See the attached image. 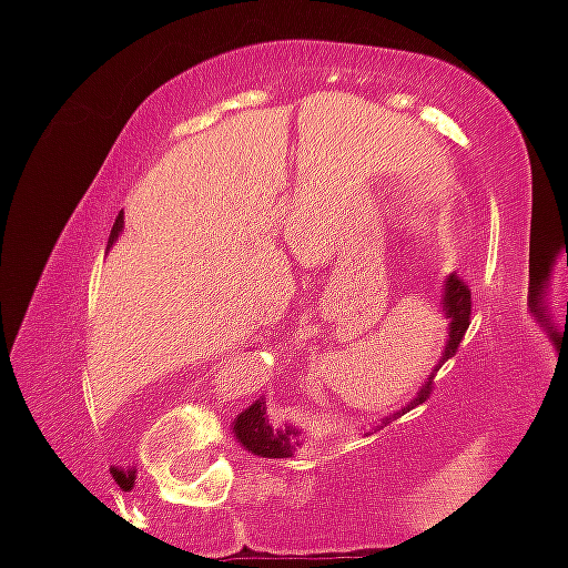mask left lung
<instances>
[{
    "mask_svg": "<svg viewBox=\"0 0 568 568\" xmlns=\"http://www.w3.org/2000/svg\"><path fill=\"white\" fill-rule=\"evenodd\" d=\"M440 312H443V317L448 321V338H446V349H443L440 363L435 366L433 374H429V379L422 384V389L416 393L414 400L406 403L400 410H395V414L384 416L382 419L384 425H387V422H393L395 416L406 414V410L419 406V403H425L429 393H433V379H435V374H438V368L448 361V357L456 355V349H459V342L465 338L467 328H470V312H473V293H470V285H467L465 280H459L456 275H448L446 283H443ZM232 433H234V438H237V443H243L247 452L256 454V456H266V459H285V456H291L293 452H296V446H302V443H298V429L293 425L272 427L270 416H266L264 397L262 400L251 403V406H247L243 414L234 419Z\"/></svg>",
    "mask_w": 568,
    "mask_h": 568,
    "instance_id": "8db88e82",
    "label": "left lung"
}]
</instances>
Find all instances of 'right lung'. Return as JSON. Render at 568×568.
<instances>
[{
	"instance_id": "obj_1",
	"label": "right lung",
	"mask_w": 568,
	"mask_h": 568,
	"mask_svg": "<svg viewBox=\"0 0 568 568\" xmlns=\"http://www.w3.org/2000/svg\"><path fill=\"white\" fill-rule=\"evenodd\" d=\"M122 226H125V219H122V213H120V216H116V219H114L112 234H109V247H112V245L116 243V237H120V234H122Z\"/></svg>"
}]
</instances>
